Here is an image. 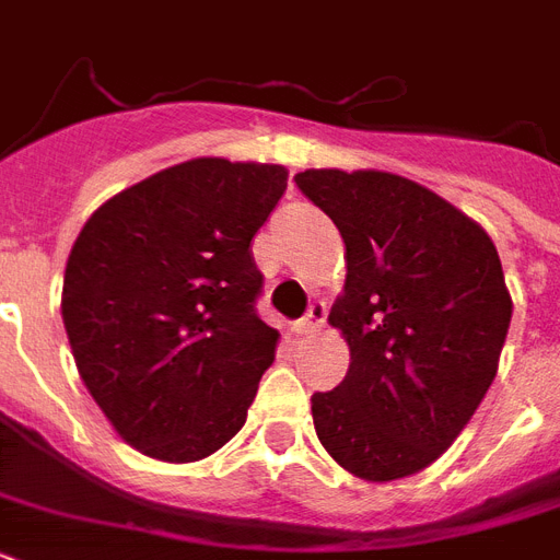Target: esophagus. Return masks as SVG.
<instances>
[{"label": "esophagus", "instance_id": "esophagus-1", "mask_svg": "<svg viewBox=\"0 0 560 560\" xmlns=\"http://www.w3.org/2000/svg\"><path fill=\"white\" fill-rule=\"evenodd\" d=\"M325 316H328V311H325V302H314V305L307 307L305 319H299V323H296V334H299V337H307V334L323 331V328H325Z\"/></svg>", "mask_w": 560, "mask_h": 560}]
</instances>
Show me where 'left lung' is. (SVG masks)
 I'll list each match as a JSON object with an SVG mask.
<instances>
[{
  "instance_id": "obj_1",
  "label": "left lung",
  "mask_w": 560,
  "mask_h": 560,
  "mask_svg": "<svg viewBox=\"0 0 560 560\" xmlns=\"http://www.w3.org/2000/svg\"><path fill=\"white\" fill-rule=\"evenodd\" d=\"M296 186L340 229L349 270L328 323L351 366L311 398L316 435L366 482L418 474L456 442L500 366L512 296L494 241L398 174L311 168Z\"/></svg>"
}]
</instances>
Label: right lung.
<instances>
[{"mask_svg":"<svg viewBox=\"0 0 560 560\" xmlns=\"http://www.w3.org/2000/svg\"><path fill=\"white\" fill-rule=\"evenodd\" d=\"M288 168L179 162L109 197L83 223L63 276L74 366L130 447L200 462L244 427L279 331L255 314L253 237Z\"/></svg>","mask_w":560,"mask_h":560,"instance_id":"add662e5","label":"right lung"}]
</instances>
